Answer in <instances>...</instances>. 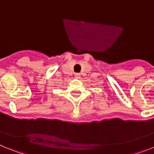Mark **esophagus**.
I'll use <instances>...</instances> for the list:
<instances>
[{
    "label": "esophagus",
    "instance_id": "obj_1",
    "mask_svg": "<svg viewBox=\"0 0 154 154\" xmlns=\"http://www.w3.org/2000/svg\"><path fill=\"white\" fill-rule=\"evenodd\" d=\"M75 78L77 79H81V75H80L79 73H76V74L75 75Z\"/></svg>",
    "mask_w": 154,
    "mask_h": 154
}]
</instances>
